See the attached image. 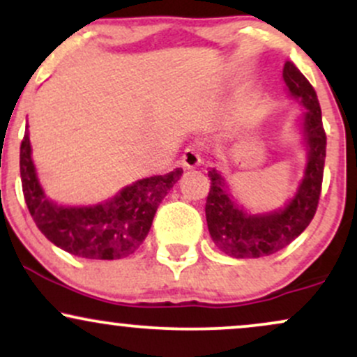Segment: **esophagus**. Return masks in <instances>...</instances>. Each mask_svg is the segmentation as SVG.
Listing matches in <instances>:
<instances>
[{
  "label": "esophagus",
  "instance_id": "esophagus-1",
  "mask_svg": "<svg viewBox=\"0 0 357 357\" xmlns=\"http://www.w3.org/2000/svg\"><path fill=\"white\" fill-rule=\"evenodd\" d=\"M199 162H202V147L196 144L188 146L181 155V165L188 169H192V167L199 166Z\"/></svg>",
  "mask_w": 357,
  "mask_h": 357
}]
</instances>
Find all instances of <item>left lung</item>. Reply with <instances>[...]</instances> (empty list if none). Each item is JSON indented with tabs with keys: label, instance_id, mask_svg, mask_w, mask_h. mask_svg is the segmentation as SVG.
<instances>
[{
	"label": "left lung",
	"instance_id": "1",
	"mask_svg": "<svg viewBox=\"0 0 357 357\" xmlns=\"http://www.w3.org/2000/svg\"><path fill=\"white\" fill-rule=\"evenodd\" d=\"M284 80L290 96L305 107L304 130L309 162L297 195L284 210L267 215H247L233 198L216 169L208 173L211 186L206 198V221L211 240L221 252L235 258H260L285 248L309 227L319 206L326 161V130L317 93L292 63L285 61Z\"/></svg>",
	"mask_w": 357,
	"mask_h": 357
}]
</instances>
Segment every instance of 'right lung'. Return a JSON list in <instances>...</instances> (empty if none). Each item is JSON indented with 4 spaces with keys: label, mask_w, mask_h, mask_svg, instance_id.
Listing matches in <instances>:
<instances>
[{
    "label": "right lung",
    "mask_w": 357,
    "mask_h": 357,
    "mask_svg": "<svg viewBox=\"0 0 357 357\" xmlns=\"http://www.w3.org/2000/svg\"><path fill=\"white\" fill-rule=\"evenodd\" d=\"M20 174L28 211L53 245L82 258L114 260L141 247L159 203L181 178L183 169L132 183L96 206H59L45 196L36 179L26 129L20 147Z\"/></svg>",
    "instance_id": "obj_1"
}]
</instances>
